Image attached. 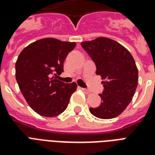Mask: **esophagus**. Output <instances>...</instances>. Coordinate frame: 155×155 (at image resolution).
<instances>
[{"label":"esophagus","instance_id":"34e87169","mask_svg":"<svg viewBox=\"0 0 155 155\" xmlns=\"http://www.w3.org/2000/svg\"><path fill=\"white\" fill-rule=\"evenodd\" d=\"M80 89L82 90L83 92H85L86 94H89L90 93V91L88 89H87V88H84V87H80Z\"/></svg>","mask_w":155,"mask_h":155}]
</instances>
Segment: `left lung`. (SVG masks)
I'll return each mask as SVG.
<instances>
[{"label": "left lung", "mask_w": 155, "mask_h": 155, "mask_svg": "<svg viewBox=\"0 0 155 155\" xmlns=\"http://www.w3.org/2000/svg\"><path fill=\"white\" fill-rule=\"evenodd\" d=\"M92 58L97 75L104 80L101 103L90 108V113L101 119L120 115L131 102L138 82V71L132 54L122 45L108 38L100 37L81 42Z\"/></svg>", "instance_id": "8db88e82"}]
</instances>
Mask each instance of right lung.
Returning a JSON list of instances; mask_svg holds the SVG:
<instances>
[{"instance_id": "add662e5", "label": "right lung", "mask_w": 155, "mask_h": 155, "mask_svg": "<svg viewBox=\"0 0 155 155\" xmlns=\"http://www.w3.org/2000/svg\"><path fill=\"white\" fill-rule=\"evenodd\" d=\"M75 45L47 38L32 42L18 56L16 80L27 104L38 114L47 117L61 114L76 91L75 82L65 84L52 76L63 72L64 60Z\"/></svg>"}]
</instances>
